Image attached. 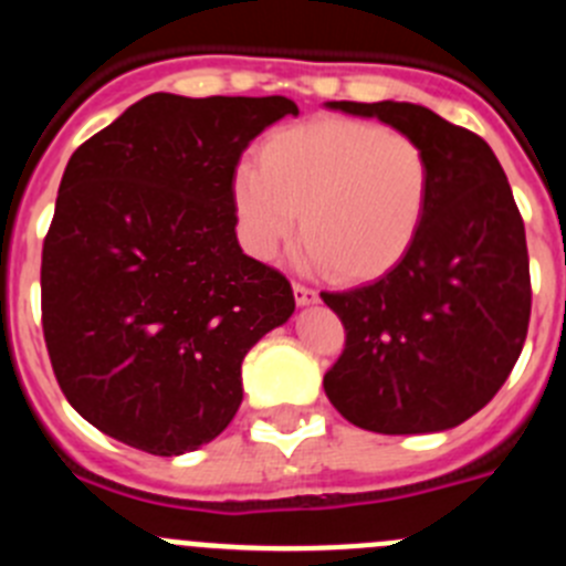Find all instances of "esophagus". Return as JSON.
I'll return each instance as SVG.
<instances>
[{"mask_svg":"<svg viewBox=\"0 0 566 566\" xmlns=\"http://www.w3.org/2000/svg\"><path fill=\"white\" fill-rule=\"evenodd\" d=\"M293 295H295V304L298 306L317 304V293L312 287H304V284H293Z\"/></svg>","mask_w":566,"mask_h":566,"instance_id":"1","label":"esophagus"}]
</instances>
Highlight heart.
<instances>
[{
    "instance_id": "obj_1",
    "label": "heart",
    "mask_w": 566,
    "mask_h": 566,
    "mask_svg": "<svg viewBox=\"0 0 566 566\" xmlns=\"http://www.w3.org/2000/svg\"><path fill=\"white\" fill-rule=\"evenodd\" d=\"M429 196L431 163L415 137L350 118L273 132L260 163H240L232 177L240 243L251 256L271 260L301 221L310 238L298 265H332L345 282L384 276L409 254Z\"/></svg>"
}]
</instances>
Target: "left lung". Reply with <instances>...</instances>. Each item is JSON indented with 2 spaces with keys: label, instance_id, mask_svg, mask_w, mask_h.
<instances>
[{
  "label": "left lung",
  "instance_id": "obj_1",
  "mask_svg": "<svg viewBox=\"0 0 566 566\" xmlns=\"http://www.w3.org/2000/svg\"><path fill=\"white\" fill-rule=\"evenodd\" d=\"M323 107L378 118L431 163L429 210L409 254L376 282L321 293L345 326L323 389L365 431H448L495 398L528 334V249L509 179L486 140L422 104Z\"/></svg>",
  "mask_w": 566,
  "mask_h": 566
}]
</instances>
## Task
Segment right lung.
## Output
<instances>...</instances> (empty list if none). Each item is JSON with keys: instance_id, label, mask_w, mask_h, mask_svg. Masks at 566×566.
Instances as JSON below:
<instances>
[{"instance_id": "1", "label": "right lung", "mask_w": 566, "mask_h": 566, "mask_svg": "<svg viewBox=\"0 0 566 566\" xmlns=\"http://www.w3.org/2000/svg\"><path fill=\"white\" fill-rule=\"evenodd\" d=\"M287 96L151 93L71 155L43 243V337L69 403L157 457L199 451L243 403L245 354L293 287L238 243L232 177Z\"/></svg>"}]
</instances>
